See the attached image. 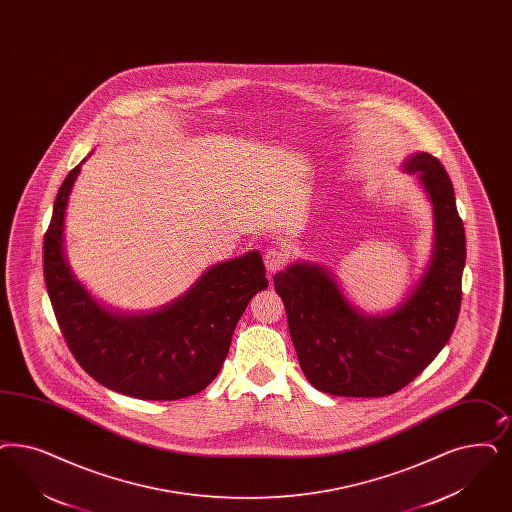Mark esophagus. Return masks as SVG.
Segmentation results:
<instances>
[{
    "mask_svg": "<svg viewBox=\"0 0 512 512\" xmlns=\"http://www.w3.org/2000/svg\"><path fill=\"white\" fill-rule=\"evenodd\" d=\"M263 261H265L266 270L272 274V272H278L280 268H283L287 261V253L280 247H270V249H266Z\"/></svg>",
    "mask_w": 512,
    "mask_h": 512,
    "instance_id": "obj_1",
    "label": "esophagus"
}]
</instances>
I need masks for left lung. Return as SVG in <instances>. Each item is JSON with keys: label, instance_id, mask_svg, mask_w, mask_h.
Returning a JSON list of instances; mask_svg holds the SVG:
<instances>
[{"label": "left lung", "instance_id": "8db88e82", "mask_svg": "<svg viewBox=\"0 0 512 512\" xmlns=\"http://www.w3.org/2000/svg\"><path fill=\"white\" fill-rule=\"evenodd\" d=\"M418 174L435 213V253L420 285L386 318H365L318 266L274 276L300 369L314 388L340 397H386L410 384L454 333L461 308L465 229L452 181L439 159L418 153Z\"/></svg>", "mask_w": 512, "mask_h": 512}]
</instances>
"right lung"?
Instances as JSON below:
<instances>
[{"instance_id":"obj_1","label":"right lung","mask_w":512,"mask_h":512,"mask_svg":"<svg viewBox=\"0 0 512 512\" xmlns=\"http://www.w3.org/2000/svg\"><path fill=\"white\" fill-rule=\"evenodd\" d=\"M79 170L81 164L60 185L43 240L45 285L70 352L98 384L130 397L174 401L208 388L247 302L268 287L261 255L213 266L157 314L113 316L90 299L64 257V213Z\"/></svg>"}]
</instances>
